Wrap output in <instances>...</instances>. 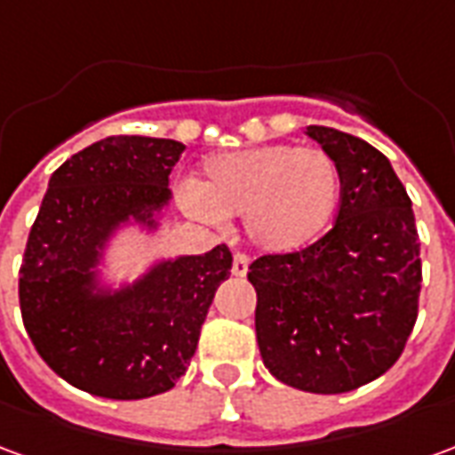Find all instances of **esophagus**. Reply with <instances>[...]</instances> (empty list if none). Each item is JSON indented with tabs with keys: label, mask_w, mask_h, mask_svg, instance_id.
<instances>
[{
	"label": "esophagus",
	"mask_w": 455,
	"mask_h": 455,
	"mask_svg": "<svg viewBox=\"0 0 455 455\" xmlns=\"http://www.w3.org/2000/svg\"><path fill=\"white\" fill-rule=\"evenodd\" d=\"M248 263H251V258L246 253H236L234 256V266H231V273L236 277H243L248 273Z\"/></svg>",
	"instance_id": "34e87169"
}]
</instances>
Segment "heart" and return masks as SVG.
Here are the masks:
<instances>
[{
  "mask_svg": "<svg viewBox=\"0 0 455 455\" xmlns=\"http://www.w3.org/2000/svg\"><path fill=\"white\" fill-rule=\"evenodd\" d=\"M339 189V168L326 150L267 143L212 156L197 185L185 188L182 202L212 224L241 214L256 246L295 251L326 227Z\"/></svg>",
  "mask_w": 455,
  "mask_h": 455,
  "instance_id": "1",
  "label": "heart"
}]
</instances>
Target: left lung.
I'll return each mask as SVG.
<instances>
[{"label":"left lung","instance_id":"obj_1","mask_svg":"<svg viewBox=\"0 0 455 455\" xmlns=\"http://www.w3.org/2000/svg\"><path fill=\"white\" fill-rule=\"evenodd\" d=\"M334 158L341 199L334 227L307 248L248 266L266 368L290 387L351 392L397 363L421 292L411 199L390 160L358 136L307 126Z\"/></svg>","mask_w":455,"mask_h":455}]
</instances>
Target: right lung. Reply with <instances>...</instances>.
I'll return each mask as SVG.
<instances>
[{
	"label": "right lung",
	"instance_id": "right-lung-1",
	"mask_svg": "<svg viewBox=\"0 0 455 455\" xmlns=\"http://www.w3.org/2000/svg\"><path fill=\"white\" fill-rule=\"evenodd\" d=\"M182 143L109 136L51 175L19 267V305L38 355L63 380L107 400L175 387L197 351L217 287L231 275L224 243L153 267L116 295H92L100 248L124 219H150L170 199Z\"/></svg>",
	"mask_w": 455,
	"mask_h": 455
}]
</instances>
